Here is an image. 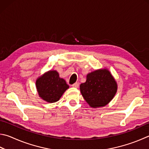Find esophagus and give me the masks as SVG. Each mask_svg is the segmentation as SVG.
Listing matches in <instances>:
<instances>
[{"mask_svg": "<svg viewBox=\"0 0 149 149\" xmlns=\"http://www.w3.org/2000/svg\"><path fill=\"white\" fill-rule=\"evenodd\" d=\"M72 86H73V87H74V88H78V86H79V83H75L74 84H73Z\"/></svg>", "mask_w": 149, "mask_h": 149, "instance_id": "obj_1", "label": "esophagus"}]
</instances>
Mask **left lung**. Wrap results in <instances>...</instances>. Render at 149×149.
<instances>
[{
	"label": "left lung",
	"mask_w": 149,
	"mask_h": 149,
	"mask_svg": "<svg viewBox=\"0 0 149 149\" xmlns=\"http://www.w3.org/2000/svg\"><path fill=\"white\" fill-rule=\"evenodd\" d=\"M118 85L107 68L96 70L86 75V80L80 85L84 99L93 108L104 107L114 98Z\"/></svg>",
	"instance_id": "left-lung-1"
}]
</instances>
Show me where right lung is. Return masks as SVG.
Here are the masks:
<instances>
[{
	"label": "right lung",
	"instance_id": "1",
	"mask_svg": "<svg viewBox=\"0 0 149 149\" xmlns=\"http://www.w3.org/2000/svg\"><path fill=\"white\" fill-rule=\"evenodd\" d=\"M36 87L40 98L48 103H54L60 100L69 85L60 77L57 71L49 70L37 78Z\"/></svg>",
	"mask_w": 149,
	"mask_h": 149
}]
</instances>
